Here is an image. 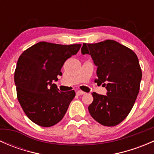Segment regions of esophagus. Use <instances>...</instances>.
Instances as JSON below:
<instances>
[{"mask_svg": "<svg viewBox=\"0 0 154 154\" xmlns=\"http://www.w3.org/2000/svg\"><path fill=\"white\" fill-rule=\"evenodd\" d=\"M76 94H77V95L80 96V95H83V94H85L84 91H81V90H79V91H77V92H76Z\"/></svg>", "mask_w": 154, "mask_h": 154, "instance_id": "34e87169", "label": "esophagus"}]
</instances>
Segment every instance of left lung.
<instances>
[{"label":"left lung","instance_id":"8db88e82","mask_svg":"<svg viewBox=\"0 0 154 154\" xmlns=\"http://www.w3.org/2000/svg\"><path fill=\"white\" fill-rule=\"evenodd\" d=\"M82 54H89L97 66L94 82L106 87V95L92 93L93 102L88 107L91 117L107 127L120 124L131 111L142 80V70L136 54L114 41L84 44Z\"/></svg>","mask_w":154,"mask_h":154}]
</instances>
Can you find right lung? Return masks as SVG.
<instances>
[{"instance_id":"right-lung-1","label":"right lung","mask_w":154,"mask_h":154,"mask_svg":"<svg viewBox=\"0 0 154 154\" xmlns=\"http://www.w3.org/2000/svg\"><path fill=\"white\" fill-rule=\"evenodd\" d=\"M80 47L40 42L18 58L14 76L17 97L26 116L36 125L49 127L64 117L75 91H60L53 82L58 80L65 62Z\"/></svg>"}]
</instances>
